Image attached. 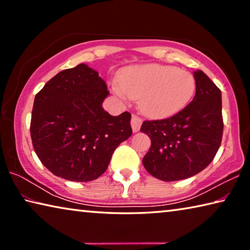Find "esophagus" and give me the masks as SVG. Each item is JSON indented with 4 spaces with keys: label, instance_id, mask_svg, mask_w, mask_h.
Returning <instances> with one entry per match:
<instances>
[{
    "label": "esophagus",
    "instance_id": "34e87169",
    "mask_svg": "<svg viewBox=\"0 0 250 250\" xmlns=\"http://www.w3.org/2000/svg\"><path fill=\"white\" fill-rule=\"evenodd\" d=\"M141 125H142V120L139 117L133 115L132 118H131V126H132L133 132H138L141 128Z\"/></svg>",
    "mask_w": 250,
    "mask_h": 250
}]
</instances>
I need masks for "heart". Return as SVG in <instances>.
I'll list each match as a JSON object with an SVG mask.
<instances>
[{"mask_svg":"<svg viewBox=\"0 0 250 250\" xmlns=\"http://www.w3.org/2000/svg\"><path fill=\"white\" fill-rule=\"evenodd\" d=\"M118 95L139 99V108L151 118H167L183 110L195 94L193 75L175 66L147 64L122 70L113 84Z\"/></svg>","mask_w":250,"mask_h":250,"instance_id":"1","label":"heart"}]
</instances>
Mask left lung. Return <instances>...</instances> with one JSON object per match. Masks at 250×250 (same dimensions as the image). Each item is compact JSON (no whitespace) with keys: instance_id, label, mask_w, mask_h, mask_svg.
<instances>
[{"instance_id":"left-lung-1","label":"left lung","mask_w":250,"mask_h":250,"mask_svg":"<svg viewBox=\"0 0 250 250\" xmlns=\"http://www.w3.org/2000/svg\"><path fill=\"white\" fill-rule=\"evenodd\" d=\"M196 92L176 115L145 121L141 132L151 139L142 160L146 170L164 182L197 174L213 161L223 137L222 92L202 70L194 71Z\"/></svg>"}]
</instances>
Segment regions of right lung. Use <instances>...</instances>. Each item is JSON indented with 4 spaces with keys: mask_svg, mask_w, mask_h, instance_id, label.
<instances>
[{
    "mask_svg": "<svg viewBox=\"0 0 250 250\" xmlns=\"http://www.w3.org/2000/svg\"><path fill=\"white\" fill-rule=\"evenodd\" d=\"M108 95L98 71L79 64L54 76L35 96L33 146L54 175L74 182L98 179L132 134L129 112L113 117L103 108Z\"/></svg>",
    "mask_w": 250,
    "mask_h": 250,
    "instance_id": "right-lung-1",
    "label": "right lung"
}]
</instances>
